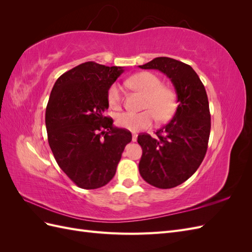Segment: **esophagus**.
<instances>
[{"label": "esophagus", "mask_w": 252, "mask_h": 252, "mask_svg": "<svg viewBox=\"0 0 252 252\" xmlns=\"http://www.w3.org/2000/svg\"><path fill=\"white\" fill-rule=\"evenodd\" d=\"M136 139H138V134L132 133V142H136Z\"/></svg>", "instance_id": "1"}]
</instances>
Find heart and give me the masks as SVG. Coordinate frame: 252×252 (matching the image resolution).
<instances>
[{"label": "heart", "instance_id": "1", "mask_svg": "<svg viewBox=\"0 0 252 252\" xmlns=\"http://www.w3.org/2000/svg\"><path fill=\"white\" fill-rule=\"evenodd\" d=\"M127 84L132 89L145 94L142 105L145 110L119 113L116 119L119 127L135 132L150 127L155 119L158 122H165L173 116L178 105L177 93L172 87L163 85L157 74L149 71L139 72L128 79ZM107 101L110 107L120 108L122 94L118 84H112L109 87Z\"/></svg>", "mask_w": 252, "mask_h": 252}]
</instances>
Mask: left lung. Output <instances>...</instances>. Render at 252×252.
I'll use <instances>...</instances> for the list:
<instances>
[{"instance_id":"1","label":"left lung","mask_w":252,"mask_h":252,"mask_svg":"<svg viewBox=\"0 0 252 252\" xmlns=\"http://www.w3.org/2000/svg\"><path fill=\"white\" fill-rule=\"evenodd\" d=\"M139 67L165 73L179 102L174 117L156 132L157 138L138 136L143 150L140 174L155 187H177L196 171L207 151L211 127L207 94L192 67L178 60L159 57Z\"/></svg>"}]
</instances>
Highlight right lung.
<instances>
[{"instance_id": "obj_1", "label": "right lung", "mask_w": 252, "mask_h": 252, "mask_svg": "<svg viewBox=\"0 0 252 252\" xmlns=\"http://www.w3.org/2000/svg\"><path fill=\"white\" fill-rule=\"evenodd\" d=\"M123 71L86 62L61 75L51 90L45 114L49 146L60 168L80 188L109 183L132 140L130 131L104 117L108 89Z\"/></svg>"}]
</instances>
